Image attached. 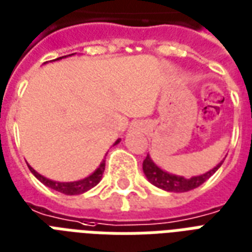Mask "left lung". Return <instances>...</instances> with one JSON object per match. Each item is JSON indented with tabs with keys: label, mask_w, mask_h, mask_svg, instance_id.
Returning a JSON list of instances; mask_svg holds the SVG:
<instances>
[{
	"label": "left lung",
	"mask_w": 252,
	"mask_h": 252,
	"mask_svg": "<svg viewBox=\"0 0 252 252\" xmlns=\"http://www.w3.org/2000/svg\"><path fill=\"white\" fill-rule=\"evenodd\" d=\"M223 163V160L219 164H217L213 170H210L207 173L198 175V177L192 178H185L179 177V175H174V174H169L167 171L158 167L157 164L153 162L150 158V155H147L145 160H143V173L149 179V182L154 186L159 187L164 191H171V192H185V191H190L192 189L199 187L202 183H205L215 171L220 167V164Z\"/></svg>",
	"instance_id": "obj_1"
}]
</instances>
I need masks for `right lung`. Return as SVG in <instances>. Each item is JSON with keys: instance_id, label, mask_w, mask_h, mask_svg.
Returning <instances> with one entry per match:
<instances>
[{"instance_id": "add662e5", "label": "right lung", "mask_w": 252, "mask_h": 252, "mask_svg": "<svg viewBox=\"0 0 252 252\" xmlns=\"http://www.w3.org/2000/svg\"><path fill=\"white\" fill-rule=\"evenodd\" d=\"M69 56H73V54H69ZM61 58H63V57H60V58H57L54 61H58V60H61ZM119 139L115 142L114 145H117ZM29 169L30 171L33 173L34 177L37 178L39 182H42L45 186L50 187L53 190L58 191V192H62V194H66V195H78V194L86 192V191H89L94 186H97L98 183L101 182L102 175H103V171H105V160H102L101 164L98 166V169L93 174H90L89 177L83 178L81 181H74V182H56V181L47 179V178H45L43 175L37 173L32 166H29Z\"/></svg>"}]
</instances>
